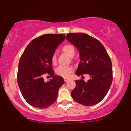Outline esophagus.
<instances>
[{"label":"esophagus","instance_id":"obj_1","mask_svg":"<svg viewBox=\"0 0 131 131\" xmlns=\"http://www.w3.org/2000/svg\"><path fill=\"white\" fill-rule=\"evenodd\" d=\"M64 82H67V81H69V79H68V78H64Z\"/></svg>","mask_w":131,"mask_h":131}]
</instances>
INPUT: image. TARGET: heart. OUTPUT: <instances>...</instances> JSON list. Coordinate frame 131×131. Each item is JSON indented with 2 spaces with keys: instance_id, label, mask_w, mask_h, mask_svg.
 I'll return each mask as SVG.
<instances>
[{
  "instance_id": "heart-1",
  "label": "heart",
  "mask_w": 131,
  "mask_h": 131,
  "mask_svg": "<svg viewBox=\"0 0 131 131\" xmlns=\"http://www.w3.org/2000/svg\"><path fill=\"white\" fill-rule=\"evenodd\" d=\"M61 50L64 53L70 57H73L76 53L74 47L70 44H66L61 48ZM51 61L52 64L57 63V57L55 54H53L51 57ZM73 71V68L71 66H60L55 70V72L58 75L64 78H68L71 73Z\"/></svg>"
}]
</instances>
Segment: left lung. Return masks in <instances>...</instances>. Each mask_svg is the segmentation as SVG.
<instances>
[{
    "mask_svg": "<svg viewBox=\"0 0 131 131\" xmlns=\"http://www.w3.org/2000/svg\"><path fill=\"white\" fill-rule=\"evenodd\" d=\"M66 39L79 51L81 61L76 74L90 76L88 82L76 80L72 97L84 106L97 104L104 99L112 83V64L108 54L100 42L87 34L69 33Z\"/></svg>",
    "mask_w": 131,
    "mask_h": 131,
    "instance_id": "left-lung-1",
    "label": "left lung"
}]
</instances>
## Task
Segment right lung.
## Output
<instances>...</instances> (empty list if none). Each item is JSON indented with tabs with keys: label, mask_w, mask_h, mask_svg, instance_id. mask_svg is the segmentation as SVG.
<instances>
[{
	"label": "right lung",
	"mask_w": 131,
	"mask_h": 131,
	"mask_svg": "<svg viewBox=\"0 0 131 131\" xmlns=\"http://www.w3.org/2000/svg\"><path fill=\"white\" fill-rule=\"evenodd\" d=\"M65 35L47 34L33 39L23 53L18 64L17 81L23 97L34 107L46 108L53 104L59 88L64 83L63 78L54 75L51 61L57 47ZM45 74L52 79L46 83Z\"/></svg>",
	"instance_id": "1"
}]
</instances>
